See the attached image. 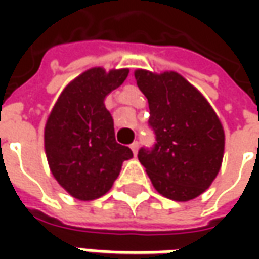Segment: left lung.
Returning <instances> with one entry per match:
<instances>
[{
    "instance_id": "1",
    "label": "left lung",
    "mask_w": 259,
    "mask_h": 259,
    "mask_svg": "<svg viewBox=\"0 0 259 259\" xmlns=\"http://www.w3.org/2000/svg\"><path fill=\"white\" fill-rule=\"evenodd\" d=\"M124 70L106 73L94 67L62 92L45 130V148L52 174L79 200L104 196L133 151L116 141L114 119L104 99L125 80Z\"/></svg>"
}]
</instances>
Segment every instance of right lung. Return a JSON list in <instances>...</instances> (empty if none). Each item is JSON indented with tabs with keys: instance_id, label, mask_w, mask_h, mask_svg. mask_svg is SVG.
<instances>
[{
	"instance_id": "add662e5",
	"label": "right lung",
	"mask_w": 259,
	"mask_h": 259,
	"mask_svg": "<svg viewBox=\"0 0 259 259\" xmlns=\"http://www.w3.org/2000/svg\"><path fill=\"white\" fill-rule=\"evenodd\" d=\"M173 73L151 76L143 92L148 99L153 140L138 151L155 190L186 202L212 184L224 158V130L212 115L177 85Z\"/></svg>"
}]
</instances>
